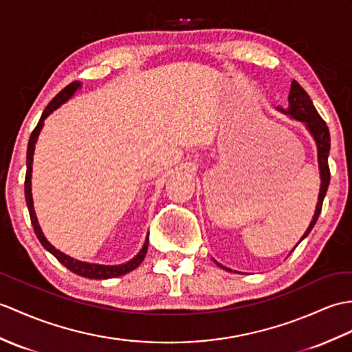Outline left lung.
Segmentation results:
<instances>
[{
  "instance_id": "1",
  "label": "left lung",
  "mask_w": 352,
  "mask_h": 352,
  "mask_svg": "<svg viewBox=\"0 0 352 352\" xmlns=\"http://www.w3.org/2000/svg\"><path fill=\"white\" fill-rule=\"evenodd\" d=\"M288 102H289L288 111H283V109H280V111L288 113V116H291L292 118L305 122V124L307 126L309 132L312 133V136L316 141V145H318V162H320V170H321V189H320V196H318L316 211L314 214L312 222H310V225L307 228V231L305 232L303 236H301V240H303L309 235V232L312 231V228L315 226L318 217H320V214H321L322 201L325 198L327 189H329V184H330V168H329L330 132H329V127H327V122L321 118L320 113H318V111L315 109V106H314L312 100H310L309 94L305 91L303 88H301V85L297 82V80H292ZM217 265L225 268V270H230L219 263H217ZM230 272H232V270H230Z\"/></svg>"
}]
</instances>
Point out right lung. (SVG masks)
Here are the masks:
<instances>
[{
    "label": "right lung",
    "mask_w": 352,
    "mask_h": 352,
    "mask_svg": "<svg viewBox=\"0 0 352 352\" xmlns=\"http://www.w3.org/2000/svg\"><path fill=\"white\" fill-rule=\"evenodd\" d=\"M79 82H72L69 84L65 88H63L61 91L56 94L54 99L47 103V106L45 108L42 117H40L38 122L36 129L32 130V133L30 136V141H28V148H27V174H25V201H27V207H28V211H30V217H31V223H32V228H34V232L37 235V239L40 240V243L43 244V248L46 250H49L52 253V255L60 261V263L67 267L70 272H73L78 276H82V277H88V279H111V277H118V276H122L126 274L129 272H132V270H135L139 264L142 263L144 258H145V253H146V249H148V236H146V240L144 243V248L141 249V252L138 253V255L129 261V263L126 264H121V265H99V264H88V263H80V261H76L67 255H64L63 252L56 250L51 243H49L45 235L42 234V230H40V226L37 223V217H36V213H34V208H32V198H31V170H32V154H34V145H36V141H37V136L40 133V130H42L43 127V121L45 118H47V116L51 112H54L56 108H60V106L70 99V97L73 96V93L76 91V89L79 88Z\"/></svg>",
    "instance_id": "right-lung-1"
}]
</instances>
